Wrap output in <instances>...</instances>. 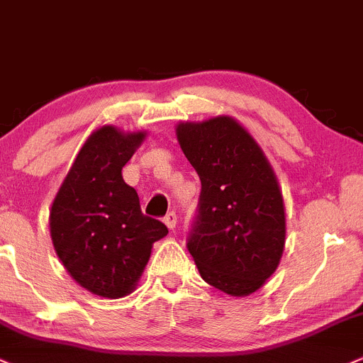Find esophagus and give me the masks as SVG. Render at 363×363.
<instances>
[{"mask_svg":"<svg viewBox=\"0 0 363 363\" xmlns=\"http://www.w3.org/2000/svg\"><path fill=\"white\" fill-rule=\"evenodd\" d=\"M163 222H165V225L169 227L170 230H174L175 225H177V215L174 212H169L165 215V218H163Z\"/></svg>","mask_w":363,"mask_h":363,"instance_id":"esophagus-1","label":"esophagus"}]
</instances>
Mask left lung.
Wrapping results in <instances>:
<instances>
[{
    "label": "left lung",
    "mask_w": 363,
    "mask_h": 363,
    "mask_svg": "<svg viewBox=\"0 0 363 363\" xmlns=\"http://www.w3.org/2000/svg\"><path fill=\"white\" fill-rule=\"evenodd\" d=\"M175 136L201 181L189 253L210 286L248 296L276 272L284 252L277 175L260 145L233 117L179 122Z\"/></svg>",
    "instance_id": "8db88e82"
}]
</instances>
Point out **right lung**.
Here are the masks:
<instances>
[{
	"instance_id": "obj_1",
	"label": "right lung",
	"mask_w": 363,
	"mask_h": 363,
	"mask_svg": "<svg viewBox=\"0 0 363 363\" xmlns=\"http://www.w3.org/2000/svg\"><path fill=\"white\" fill-rule=\"evenodd\" d=\"M146 130L98 127L86 139L50 210V233L60 262L79 286L96 296L123 298L136 289L153 242L169 234L146 217L122 167Z\"/></svg>"
}]
</instances>
